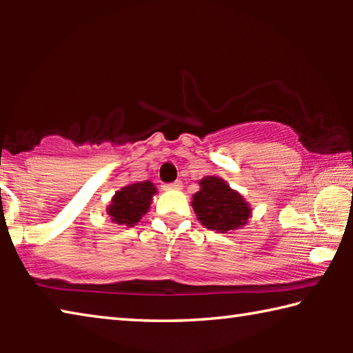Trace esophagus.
Listing matches in <instances>:
<instances>
[{
	"label": "esophagus",
	"mask_w": 353,
	"mask_h": 353,
	"mask_svg": "<svg viewBox=\"0 0 353 353\" xmlns=\"http://www.w3.org/2000/svg\"><path fill=\"white\" fill-rule=\"evenodd\" d=\"M163 188L165 190H181L182 188V182L177 181V182H172V183H165Z\"/></svg>",
	"instance_id": "1"
}]
</instances>
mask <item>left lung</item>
<instances>
[{
    "label": "left lung",
    "mask_w": 353,
    "mask_h": 353,
    "mask_svg": "<svg viewBox=\"0 0 353 353\" xmlns=\"http://www.w3.org/2000/svg\"><path fill=\"white\" fill-rule=\"evenodd\" d=\"M199 185L201 190L194 193L191 204L202 225L225 234L248 223L250 214L249 204L223 179L214 176L204 177Z\"/></svg>",
    "instance_id": "obj_1"
}]
</instances>
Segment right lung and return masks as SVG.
<instances>
[{
	"instance_id": "add662e5",
	"label": "right lung",
	"mask_w": 353,
	"mask_h": 353,
	"mask_svg": "<svg viewBox=\"0 0 353 353\" xmlns=\"http://www.w3.org/2000/svg\"><path fill=\"white\" fill-rule=\"evenodd\" d=\"M155 193L157 191H155L154 183L149 181L130 183L117 191L110 205L107 207L112 223L128 227L135 225L143 214H146Z\"/></svg>"
}]
</instances>
